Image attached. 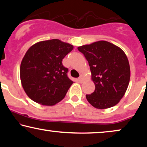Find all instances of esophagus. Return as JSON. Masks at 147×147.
<instances>
[{
    "instance_id": "1",
    "label": "esophagus",
    "mask_w": 147,
    "mask_h": 147,
    "mask_svg": "<svg viewBox=\"0 0 147 147\" xmlns=\"http://www.w3.org/2000/svg\"><path fill=\"white\" fill-rule=\"evenodd\" d=\"M78 80H79V81L80 82H82L84 81V76L83 75H81L80 76V78H78Z\"/></svg>"
}]
</instances>
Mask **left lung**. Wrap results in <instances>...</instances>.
Returning <instances> with one entry per match:
<instances>
[{
	"mask_svg": "<svg viewBox=\"0 0 147 147\" xmlns=\"http://www.w3.org/2000/svg\"><path fill=\"white\" fill-rule=\"evenodd\" d=\"M78 49L88 61L95 84L93 93L86 95L88 102L98 109L116 105L130 81V65L126 54L118 46L106 41L80 46Z\"/></svg>",
	"mask_w": 147,
	"mask_h": 147,
	"instance_id": "obj_1",
	"label": "left lung"
}]
</instances>
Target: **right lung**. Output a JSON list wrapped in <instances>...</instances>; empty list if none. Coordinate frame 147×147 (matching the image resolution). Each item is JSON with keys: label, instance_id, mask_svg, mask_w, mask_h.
I'll use <instances>...</instances> for the list:
<instances>
[{"label": "right lung", "instance_id": "add662e5", "mask_svg": "<svg viewBox=\"0 0 147 147\" xmlns=\"http://www.w3.org/2000/svg\"><path fill=\"white\" fill-rule=\"evenodd\" d=\"M74 49L59 39L43 41L32 45L23 58L20 77L24 90L34 102L53 106L63 100L74 83L62 60Z\"/></svg>", "mask_w": 147, "mask_h": 147}]
</instances>
